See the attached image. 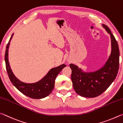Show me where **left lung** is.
Here are the masks:
<instances>
[{
  "label": "left lung",
  "instance_id": "left-lung-1",
  "mask_svg": "<svg viewBox=\"0 0 123 123\" xmlns=\"http://www.w3.org/2000/svg\"><path fill=\"white\" fill-rule=\"evenodd\" d=\"M102 25L110 35L111 40V55L103 67L96 71L85 72L76 65L70 64L73 87L78 95L84 97L94 98L103 93L115 80L119 69L118 43L108 26Z\"/></svg>",
  "mask_w": 123,
  "mask_h": 123
}]
</instances>
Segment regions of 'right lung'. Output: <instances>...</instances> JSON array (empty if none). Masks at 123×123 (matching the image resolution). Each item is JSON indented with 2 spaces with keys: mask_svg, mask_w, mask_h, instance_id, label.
<instances>
[{
  "mask_svg": "<svg viewBox=\"0 0 123 123\" xmlns=\"http://www.w3.org/2000/svg\"><path fill=\"white\" fill-rule=\"evenodd\" d=\"M13 36V34L11 37L9 42L6 46L5 55L6 68L11 81L19 91L30 98L42 99L48 96L51 93L54 89L55 79L57 75L66 66V65L62 64L58 67L51 68L44 78L36 83L29 84L22 82L17 79L13 74L8 62V48Z\"/></svg>",
  "mask_w": 123,
  "mask_h": 123,
  "instance_id": "right-lung-1",
  "label": "right lung"
}]
</instances>
